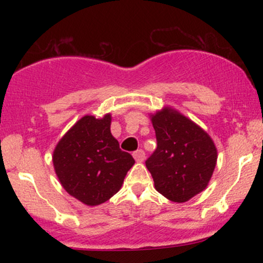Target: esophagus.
Instances as JSON below:
<instances>
[{"label": "esophagus", "mask_w": 263, "mask_h": 263, "mask_svg": "<svg viewBox=\"0 0 263 263\" xmlns=\"http://www.w3.org/2000/svg\"><path fill=\"white\" fill-rule=\"evenodd\" d=\"M144 157H146V153H144L143 149H137L134 152V158L136 159V162H143Z\"/></svg>", "instance_id": "obj_1"}]
</instances>
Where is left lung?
<instances>
[{
	"mask_svg": "<svg viewBox=\"0 0 263 263\" xmlns=\"http://www.w3.org/2000/svg\"><path fill=\"white\" fill-rule=\"evenodd\" d=\"M152 117L157 148L146 161L155 188L163 197L184 203L206 188L218 151L210 136L188 117L164 107Z\"/></svg>",
	"mask_w": 263,
	"mask_h": 263,
	"instance_id": "obj_1",
	"label": "left lung"
}]
</instances>
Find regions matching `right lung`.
Returning <instances> with one entry per match:
<instances>
[{
  "label": "right lung",
  "instance_id": "1",
  "mask_svg": "<svg viewBox=\"0 0 263 263\" xmlns=\"http://www.w3.org/2000/svg\"><path fill=\"white\" fill-rule=\"evenodd\" d=\"M110 126V114L101 119L86 115L63 136L53 152L54 170L63 188L90 206L116 194L135 164L132 156L120 149Z\"/></svg>",
  "mask_w": 263,
  "mask_h": 263
}]
</instances>
